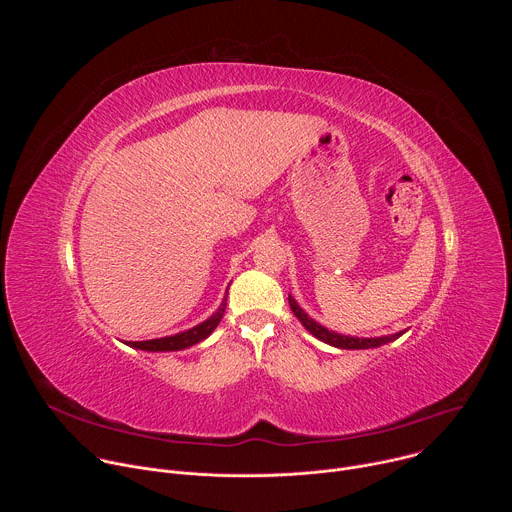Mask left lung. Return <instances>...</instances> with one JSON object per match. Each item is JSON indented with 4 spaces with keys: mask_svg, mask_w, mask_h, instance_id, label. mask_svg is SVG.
I'll return each mask as SVG.
<instances>
[{
    "mask_svg": "<svg viewBox=\"0 0 512 512\" xmlns=\"http://www.w3.org/2000/svg\"><path fill=\"white\" fill-rule=\"evenodd\" d=\"M289 308L294 312V316L304 324V328L316 336L318 340L336 346V348H344V350H364V348H379L383 344H389L393 340H397L401 334H405V330L395 332V334H387V336H375V338H360V336H346V334H338L334 330H328L326 326H322L320 322H316L314 318H310L304 308L296 302V298L289 296Z\"/></svg>",
    "mask_w": 512,
    "mask_h": 512,
    "instance_id": "obj_1",
    "label": "left lung"
}]
</instances>
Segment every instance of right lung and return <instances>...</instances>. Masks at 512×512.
I'll use <instances>...</instances> for the list:
<instances>
[{
    "instance_id": "right-lung-1",
    "label": "right lung",
    "mask_w": 512,
    "mask_h": 512,
    "mask_svg": "<svg viewBox=\"0 0 512 512\" xmlns=\"http://www.w3.org/2000/svg\"><path fill=\"white\" fill-rule=\"evenodd\" d=\"M227 294H229V289H227ZM225 310H227V296L223 298L221 306H218V310L210 318H206L204 322L196 324L194 328L178 332V334H172V336H164V338L141 340V342H127V346L137 348V350H148V352H172V350L190 348V346L202 342L204 338H208L214 332V328L221 324Z\"/></svg>"
}]
</instances>
